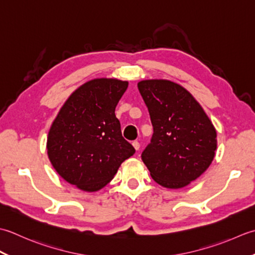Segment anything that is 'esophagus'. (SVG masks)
<instances>
[{"label": "esophagus", "instance_id": "esophagus-1", "mask_svg": "<svg viewBox=\"0 0 255 255\" xmlns=\"http://www.w3.org/2000/svg\"><path fill=\"white\" fill-rule=\"evenodd\" d=\"M132 145H133L134 148L136 149V150H138V149H139V146H141V145H139V142H137V141H134V142L132 143Z\"/></svg>", "mask_w": 255, "mask_h": 255}]
</instances>
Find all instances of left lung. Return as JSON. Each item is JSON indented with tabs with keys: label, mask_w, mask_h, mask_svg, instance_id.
<instances>
[{
	"label": "left lung",
	"mask_w": 255,
	"mask_h": 255,
	"mask_svg": "<svg viewBox=\"0 0 255 255\" xmlns=\"http://www.w3.org/2000/svg\"><path fill=\"white\" fill-rule=\"evenodd\" d=\"M137 88L153 126L142 160L160 186L185 187L214 159L216 129L194 97L175 82L144 80Z\"/></svg>",
	"instance_id": "8db88e82"
}]
</instances>
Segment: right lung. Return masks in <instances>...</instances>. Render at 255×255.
I'll return each instance as SVG.
<instances>
[{
	"mask_svg": "<svg viewBox=\"0 0 255 255\" xmlns=\"http://www.w3.org/2000/svg\"><path fill=\"white\" fill-rule=\"evenodd\" d=\"M128 85L105 78L88 81L61 108L47 150L54 168L69 184L86 191L101 189L135 153L114 113Z\"/></svg>",
	"mask_w": 255,
	"mask_h": 255,
	"instance_id": "obj_1",
	"label": "right lung"
}]
</instances>
